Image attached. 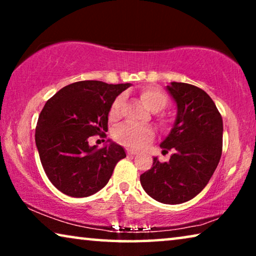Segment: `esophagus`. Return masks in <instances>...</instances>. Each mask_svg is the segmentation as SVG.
I'll use <instances>...</instances> for the list:
<instances>
[{
    "label": "esophagus",
    "instance_id": "obj_1",
    "mask_svg": "<svg viewBox=\"0 0 256 256\" xmlns=\"http://www.w3.org/2000/svg\"><path fill=\"white\" fill-rule=\"evenodd\" d=\"M127 154H128V155L132 156V155H136V154H138V152H136L135 150H130V149H128V150H127Z\"/></svg>",
    "mask_w": 256,
    "mask_h": 256
}]
</instances>
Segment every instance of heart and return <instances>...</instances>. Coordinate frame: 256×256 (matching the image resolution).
<instances>
[{"instance_id":"obj_1","label":"heart","mask_w":256,"mask_h":256,"mask_svg":"<svg viewBox=\"0 0 256 256\" xmlns=\"http://www.w3.org/2000/svg\"><path fill=\"white\" fill-rule=\"evenodd\" d=\"M140 98H141L143 104L148 110L154 112L162 110L168 102L166 94L157 87H146L141 90ZM122 101H124L122 96H118L113 101L110 110V120L115 121L120 118ZM114 138L118 143L128 146V148H142L154 138V130L150 127H144V126L126 124L116 129Z\"/></svg>"}]
</instances>
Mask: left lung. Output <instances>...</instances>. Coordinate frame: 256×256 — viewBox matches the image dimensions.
Wrapping results in <instances>:
<instances>
[{
	"mask_svg": "<svg viewBox=\"0 0 256 256\" xmlns=\"http://www.w3.org/2000/svg\"><path fill=\"white\" fill-rule=\"evenodd\" d=\"M166 90L177 104V118L160 148L172 155L164 163L154 157L140 180L150 197L174 205L194 198L211 180L222 157V118L199 87L174 82Z\"/></svg>",
	"mask_w": 256,
	"mask_h": 256,
	"instance_id": "1",
	"label": "left lung"
}]
</instances>
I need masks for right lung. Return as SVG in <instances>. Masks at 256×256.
<instances>
[{"instance_id": "1", "label": "right lung", "mask_w": 256, "mask_h": 256, "mask_svg": "<svg viewBox=\"0 0 256 256\" xmlns=\"http://www.w3.org/2000/svg\"><path fill=\"white\" fill-rule=\"evenodd\" d=\"M129 86L84 80L62 87L46 101L34 140L45 174L62 194L74 198L94 194L126 157L124 149L110 140L101 149L90 146L88 140L106 136L112 104Z\"/></svg>"}]
</instances>
